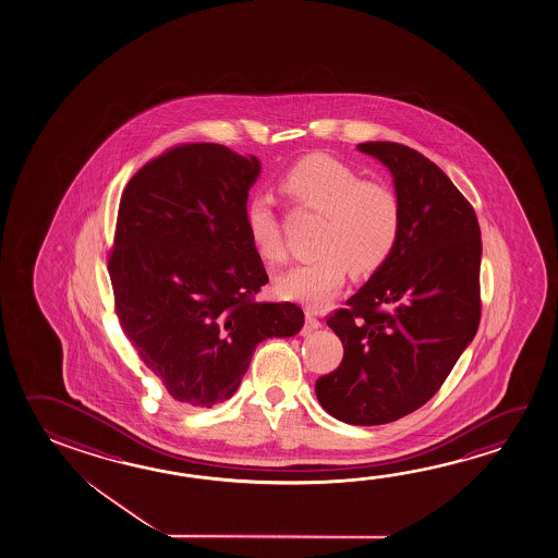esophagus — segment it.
<instances>
[{"label":"esophagus","instance_id":"esophagus-1","mask_svg":"<svg viewBox=\"0 0 558 558\" xmlns=\"http://www.w3.org/2000/svg\"><path fill=\"white\" fill-rule=\"evenodd\" d=\"M304 333H308V331L312 330H318L320 328L322 324L318 318H316V314L311 311L304 312Z\"/></svg>","mask_w":558,"mask_h":558}]
</instances>
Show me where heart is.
I'll use <instances>...</instances> for the list:
<instances>
[{"mask_svg": "<svg viewBox=\"0 0 558 558\" xmlns=\"http://www.w3.org/2000/svg\"><path fill=\"white\" fill-rule=\"evenodd\" d=\"M279 190L296 207L324 217L316 244L320 255L294 265L275 283L284 301L320 308L340 293L350 269L361 277L375 274L395 252L402 225L397 195L383 183L361 180L345 161L330 154L304 156L284 171ZM244 227L265 264L283 259L281 222L267 198L247 201Z\"/></svg>", "mask_w": 558, "mask_h": 558, "instance_id": "b5f03b06", "label": "heart"}]
</instances>
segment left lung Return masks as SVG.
Instances as JSON below:
<instances>
[{
    "label": "left lung",
    "mask_w": 558,
    "mask_h": 558,
    "mask_svg": "<svg viewBox=\"0 0 558 558\" xmlns=\"http://www.w3.org/2000/svg\"><path fill=\"white\" fill-rule=\"evenodd\" d=\"M357 150L392 173L402 225L387 264L328 316L343 360L316 380L330 416L395 422L441 388L481 322V227L471 203L424 154L398 142Z\"/></svg>",
    "instance_id": "1"
}]
</instances>
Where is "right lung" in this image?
Wrapping results in <instances>:
<instances>
[{
	"mask_svg": "<svg viewBox=\"0 0 558 558\" xmlns=\"http://www.w3.org/2000/svg\"><path fill=\"white\" fill-rule=\"evenodd\" d=\"M255 156L181 144L126 183L109 254L114 312L170 397L210 408L236 392L255 345L304 324L293 303H255L269 277L244 227Z\"/></svg>",
	"mask_w": 558,
	"mask_h": 558,
	"instance_id": "1",
	"label": "right lung"
}]
</instances>
